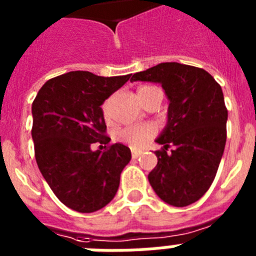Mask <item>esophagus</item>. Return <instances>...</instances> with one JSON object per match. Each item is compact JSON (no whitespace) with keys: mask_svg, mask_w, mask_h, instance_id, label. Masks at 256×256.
I'll use <instances>...</instances> for the list:
<instances>
[{"mask_svg":"<svg viewBox=\"0 0 256 256\" xmlns=\"http://www.w3.org/2000/svg\"><path fill=\"white\" fill-rule=\"evenodd\" d=\"M140 154H142V152H136V150H132V156L134 158V160H136L138 156H140Z\"/></svg>","mask_w":256,"mask_h":256,"instance_id":"34e87169","label":"esophagus"}]
</instances>
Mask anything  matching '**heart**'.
<instances>
[{
  "mask_svg": "<svg viewBox=\"0 0 256 256\" xmlns=\"http://www.w3.org/2000/svg\"><path fill=\"white\" fill-rule=\"evenodd\" d=\"M154 86H142L138 90V96L144 94L146 92L154 90ZM102 114L106 120H112V112H110V106L106 104L102 106ZM154 136V130L150 128L148 124H138V126H126V128H120V132H116V138L118 142H122L124 144H128L130 148H140L148 144V140H152Z\"/></svg>",
  "mask_w": 256,
  "mask_h": 256,
  "instance_id": "heart-1",
  "label": "heart"
}]
</instances>
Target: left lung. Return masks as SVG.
<instances>
[{
    "label": "left lung",
    "instance_id": "1",
    "mask_svg": "<svg viewBox=\"0 0 256 256\" xmlns=\"http://www.w3.org/2000/svg\"><path fill=\"white\" fill-rule=\"evenodd\" d=\"M130 81L158 82L170 100L168 126L156 140L164 148L156 152L158 164L148 182L171 206L196 202L214 182L224 152L227 108L222 88L206 70L178 62L152 66Z\"/></svg>",
    "mask_w": 256,
    "mask_h": 256
}]
</instances>
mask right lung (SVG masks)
<instances>
[{
	"label": "right lung",
	"mask_w": 256,
	"mask_h": 256,
	"mask_svg": "<svg viewBox=\"0 0 256 256\" xmlns=\"http://www.w3.org/2000/svg\"><path fill=\"white\" fill-rule=\"evenodd\" d=\"M130 76L70 72L49 80L33 100L32 138L38 168L72 210L94 212L116 196L132 152L124 144H108L100 106ZM96 142L105 144L104 152H92Z\"/></svg>",
	"instance_id": "right-lung-1"
}]
</instances>
